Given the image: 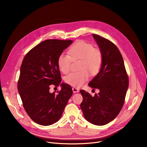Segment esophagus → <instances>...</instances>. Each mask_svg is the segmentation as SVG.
I'll use <instances>...</instances> for the list:
<instances>
[{"label": "esophagus", "instance_id": "1", "mask_svg": "<svg viewBox=\"0 0 147 147\" xmlns=\"http://www.w3.org/2000/svg\"><path fill=\"white\" fill-rule=\"evenodd\" d=\"M72 90H73V92L74 93H76V92H79V90H78V88H77L73 87V88H72Z\"/></svg>", "mask_w": 147, "mask_h": 147}]
</instances>
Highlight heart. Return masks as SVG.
Segmentation results:
<instances>
[{"instance_id": "obj_1", "label": "heart", "mask_w": 147, "mask_h": 147, "mask_svg": "<svg viewBox=\"0 0 147 147\" xmlns=\"http://www.w3.org/2000/svg\"><path fill=\"white\" fill-rule=\"evenodd\" d=\"M68 54L61 53L57 58V66L59 70L67 74L70 70L71 59H80L77 72H72L65 77L68 84L78 87L82 86L92 75L96 74L100 70L102 63L101 52L95 49L92 45L85 41L80 40L73 45L68 51Z\"/></svg>"}]
</instances>
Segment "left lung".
I'll use <instances>...</instances> for the list:
<instances>
[{
  "instance_id": "1",
  "label": "left lung",
  "mask_w": 147,
  "mask_h": 147,
  "mask_svg": "<svg viewBox=\"0 0 147 147\" xmlns=\"http://www.w3.org/2000/svg\"><path fill=\"white\" fill-rule=\"evenodd\" d=\"M92 36L102 53V63L88 86L99 92L92 96L86 91L80 90L83 98L80 107L88 121L103 125L112 121L120 112L129 87V78L117 47L99 35Z\"/></svg>"
}]
</instances>
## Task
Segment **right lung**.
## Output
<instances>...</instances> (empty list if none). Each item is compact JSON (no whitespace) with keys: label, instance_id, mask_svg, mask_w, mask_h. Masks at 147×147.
<instances>
[{"label":"right lung","instance_id":"1","mask_svg":"<svg viewBox=\"0 0 147 147\" xmlns=\"http://www.w3.org/2000/svg\"><path fill=\"white\" fill-rule=\"evenodd\" d=\"M72 43L71 40H44L30 51L22 62L18 91L27 113L40 125L57 122L73 95L71 87L61 83L57 66L59 55ZM51 85L61 87L57 94L49 92Z\"/></svg>","mask_w":147,"mask_h":147}]
</instances>
